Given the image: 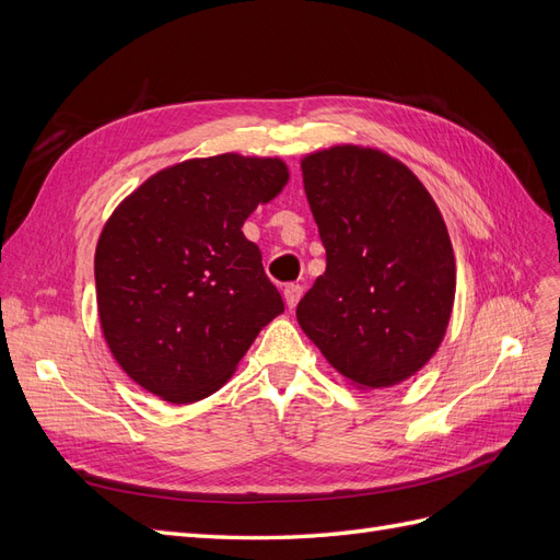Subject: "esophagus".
<instances>
[{"label":"esophagus","mask_w":560,"mask_h":560,"mask_svg":"<svg viewBox=\"0 0 560 560\" xmlns=\"http://www.w3.org/2000/svg\"><path fill=\"white\" fill-rule=\"evenodd\" d=\"M301 294H303V287L301 284H287L284 287V301H287V308H296V303H299V299H301Z\"/></svg>","instance_id":"34e87169"}]
</instances>
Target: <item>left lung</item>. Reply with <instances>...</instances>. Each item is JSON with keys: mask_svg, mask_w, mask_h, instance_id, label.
Listing matches in <instances>:
<instances>
[{"mask_svg": "<svg viewBox=\"0 0 560 560\" xmlns=\"http://www.w3.org/2000/svg\"><path fill=\"white\" fill-rule=\"evenodd\" d=\"M327 270L296 319L360 387L411 378L442 346L455 299L444 217L422 182L378 149L338 144L301 161Z\"/></svg>", "mask_w": 560, "mask_h": 560, "instance_id": "obj_1", "label": "left lung"}]
</instances>
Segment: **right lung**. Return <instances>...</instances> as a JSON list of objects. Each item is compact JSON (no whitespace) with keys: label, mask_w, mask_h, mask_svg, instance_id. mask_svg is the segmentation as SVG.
Wrapping results in <instances>:
<instances>
[{"label":"right lung","mask_w":560,"mask_h":560,"mask_svg":"<svg viewBox=\"0 0 560 560\" xmlns=\"http://www.w3.org/2000/svg\"><path fill=\"white\" fill-rule=\"evenodd\" d=\"M290 179L280 159L219 154L149 177L95 247L97 313L126 374L165 401L217 393L284 311L245 219Z\"/></svg>","instance_id":"obj_1"}]
</instances>
